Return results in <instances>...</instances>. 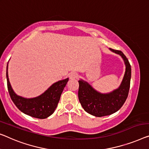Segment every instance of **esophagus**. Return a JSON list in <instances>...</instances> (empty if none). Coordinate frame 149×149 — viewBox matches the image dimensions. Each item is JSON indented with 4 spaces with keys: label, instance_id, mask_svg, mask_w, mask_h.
<instances>
[{
    "label": "esophagus",
    "instance_id": "obj_1",
    "mask_svg": "<svg viewBox=\"0 0 149 149\" xmlns=\"http://www.w3.org/2000/svg\"><path fill=\"white\" fill-rule=\"evenodd\" d=\"M77 74L76 72H71L70 74H69V77H70V79H75V78H77Z\"/></svg>",
    "mask_w": 149,
    "mask_h": 149
}]
</instances>
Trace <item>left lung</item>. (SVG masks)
<instances>
[{"mask_svg":"<svg viewBox=\"0 0 149 149\" xmlns=\"http://www.w3.org/2000/svg\"><path fill=\"white\" fill-rule=\"evenodd\" d=\"M123 57L126 65V71L120 87L110 94L97 92L87 82L79 80L78 97L84 110L97 117L108 116L120 109L127 98L131 78V67L128 59L119 50L110 49Z\"/></svg>","mask_w":149,"mask_h":149,"instance_id":"8db88e82","label":"left lung"}]
</instances>
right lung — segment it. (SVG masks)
Returning a JSON list of instances; mask_svg holds the SVG:
<instances>
[{"instance_id":"1","label":"right lung","mask_w":149,"mask_h":149,"mask_svg":"<svg viewBox=\"0 0 149 149\" xmlns=\"http://www.w3.org/2000/svg\"><path fill=\"white\" fill-rule=\"evenodd\" d=\"M6 79L8 93L13 103L24 114L33 118L44 119L51 116L57 108L61 93L67 84L69 78L53 84L43 94L34 98H24L13 90L8 77V64L6 66Z\"/></svg>"}]
</instances>
